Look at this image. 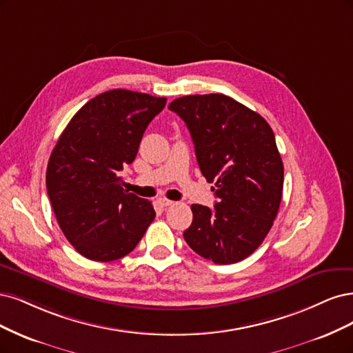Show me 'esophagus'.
Instances as JSON below:
<instances>
[{"instance_id":"34e87169","label":"esophagus","mask_w":353,"mask_h":353,"mask_svg":"<svg viewBox=\"0 0 353 353\" xmlns=\"http://www.w3.org/2000/svg\"><path fill=\"white\" fill-rule=\"evenodd\" d=\"M158 203H160L161 207H170V205H173V201H170V199H165V198H160L158 199Z\"/></svg>"}]
</instances>
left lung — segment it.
Here are the masks:
<instances>
[{
    "mask_svg": "<svg viewBox=\"0 0 353 353\" xmlns=\"http://www.w3.org/2000/svg\"><path fill=\"white\" fill-rule=\"evenodd\" d=\"M168 108L186 123L214 208L193 203L186 243L215 264H234L264 242L280 208L284 168L258 112L223 94L188 95Z\"/></svg>",
    "mask_w": 353,
    "mask_h": 353,
    "instance_id": "left-lung-1",
    "label": "left lung"
}]
</instances>
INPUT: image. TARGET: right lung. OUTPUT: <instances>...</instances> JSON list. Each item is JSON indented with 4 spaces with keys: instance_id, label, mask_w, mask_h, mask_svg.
<instances>
[{
    "instance_id": "right-lung-1",
    "label": "right lung",
    "mask_w": 353,
    "mask_h": 353,
    "mask_svg": "<svg viewBox=\"0 0 353 353\" xmlns=\"http://www.w3.org/2000/svg\"><path fill=\"white\" fill-rule=\"evenodd\" d=\"M158 98L112 89L88 101L51 152L47 190L60 229L88 259L108 263L130 254L155 219L152 203L121 188L143 132L165 107Z\"/></svg>"
}]
</instances>
